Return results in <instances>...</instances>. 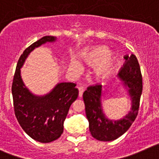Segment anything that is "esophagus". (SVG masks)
I'll list each match as a JSON object with an SVG mask.
<instances>
[{
  "label": "esophagus",
  "mask_w": 159,
  "mask_h": 159,
  "mask_svg": "<svg viewBox=\"0 0 159 159\" xmlns=\"http://www.w3.org/2000/svg\"><path fill=\"white\" fill-rule=\"evenodd\" d=\"M78 90H79V97H81L83 95V93H84V91H85V89H84V87L82 86H79L78 87Z\"/></svg>",
  "instance_id": "1"
}]
</instances>
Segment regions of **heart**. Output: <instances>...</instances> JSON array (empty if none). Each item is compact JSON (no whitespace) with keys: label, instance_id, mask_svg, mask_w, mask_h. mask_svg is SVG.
<instances>
[{"label":"heart","instance_id":"b5f03b06","mask_svg":"<svg viewBox=\"0 0 159 159\" xmlns=\"http://www.w3.org/2000/svg\"><path fill=\"white\" fill-rule=\"evenodd\" d=\"M106 47L88 49L81 54V58L87 65L94 66L93 77L96 80H102L110 75L113 70L116 63V56L112 53H108ZM72 66L75 70L81 69L78 62H73Z\"/></svg>","mask_w":159,"mask_h":159}]
</instances>
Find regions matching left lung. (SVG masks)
<instances>
[{
	"instance_id": "left-lung-1",
	"label": "left lung",
	"mask_w": 159,
	"mask_h": 159,
	"mask_svg": "<svg viewBox=\"0 0 159 159\" xmlns=\"http://www.w3.org/2000/svg\"><path fill=\"white\" fill-rule=\"evenodd\" d=\"M125 62L121 67L119 77L124 81L131 99V111L120 120H110L104 116L101 108L102 87L100 84L88 86L83 93L85 114L91 135L100 141L116 139L129 129L138 115L140 97L143 91V78L138 59L135 55H126Z\"/></svg>"
}]
</instances>
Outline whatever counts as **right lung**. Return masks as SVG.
Returning a JSON list of instances; mask_svg holds the SVG:
<instances>
[{"label": "right lung", "instance_id": "right-lung-1", "mask_svg": "<svg viewBox=\"0 0 159 159\" xmlns=\"http://www.w3.org/2000/svg\"><path fill=\"white\" fill-rule=\"evenodd\" d=\"M55 36H44L24 50L14 74L12 93L15 115L20 125L31 139L39 143H51L63 132V123L70 107L78 98L76 84L62 82L50 93L37 97L30 93L20 76V68L31 51L47 42H54Z\"/></svg>", "mask_w": 159, "mask_h": 159}]
</instances>
